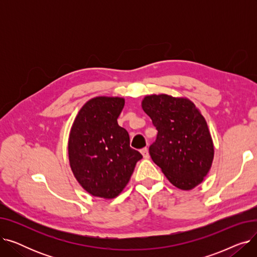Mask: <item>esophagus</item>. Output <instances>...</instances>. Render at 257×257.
Returning a JSON list of instances; mask_svg holds the SVG:
<instances>
[{
	"mask_svg": "<svg viewBox=\"0 0 257 257\" xmlns=\"http://www.w3.org/2000/svg\"><path fill=\"white\" fill-rule=\"evenodd\" d=\"M141 152H142V154H143L144 158L148 159V158L150 157V155H149V151H148L147 148H144V149H142V150H141Z\"/></svg>",
	"mask_w": 257,
	"mask_h": 257,
	"instance_id": "1",
	"label": "esophagus"
}]
</instances>
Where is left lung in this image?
Instances as JSON below:
<instances>
[{
    "mask_svg": "<svg viewBox=\"0 0 257 257\" xmlns=\"http://www.w3.org/2000/svg\"><path fill=\"white\" fill-rule=\"evenodd\" d=\"M157 129L150 146L152 160L169 181L188 191L203 181L213 159V143L204 116L186 98L151 94L142 102Z\"/></svg>",
    "mask_w": 257,
    "mask_h": 257,
    "instance_id": "obj_1",
    "label": "left lung"
}]
</instances>
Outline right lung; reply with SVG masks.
Masks as SVG:
<instances>
[{"instance_id":"1","label":"right lung","mask_w":257,"mask_h":257,"mask_svg":"<svg viewBox=\"0 0 257 257\" xmlns=\"http://www.w3.org/2000/svg\"><path fill=\"white\" fill-rule=\"evenodd\" d=\"M124 105L123 98H93L81 108L71 129V169L80 185L94 197L118 196L143 158L130 148L127 130L117 124Z\"/></svg>"}]
</instances>
